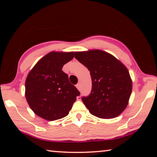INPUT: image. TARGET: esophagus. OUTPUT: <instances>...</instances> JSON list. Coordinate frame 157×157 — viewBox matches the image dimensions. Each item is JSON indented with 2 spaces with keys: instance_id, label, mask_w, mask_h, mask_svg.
<instances>
[{
  "instance_id": "34e87169",
  "label": "esophagus",
  "mask_w": 157,
  "mask_h": 157,
  "mask_svg": "<svg viewBox=\"0 0 157 157\" xmlns=\"http://www.w3.org/2000/svg\"><path fill=\"white\" fill-rule=\"evenodd\" d=\"M76 87H77V89L79 90V91H80V90H81V85H80V84H79V83L77 84H76Z\"/></svg>"
}]
</instances>
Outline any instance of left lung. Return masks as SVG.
<instances>
[{"label":"left lung","instance_id":"obj_1","mask_svg":"<svg viewBox=\"0 0 157 157\" xmlns=\"http://www.w3.org/2000/svg\"><path fill=\"white\" fill-rule=\"evenodd\" d=\"M75 57L90 71L91 91L82 98L89 112L105 119L118 116L132 94V82L127 68L113 55L100 50L76 52Z\"/></svg>","mask_w":157,"mask_h":157}]
</instances>
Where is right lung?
I'll return each mask as SVG.
<instances>
[{"label": "right lung", "instance_id": "1", "mask_svg": "<svg viewBox=\"0 0 157 157\" xmlns=\"http://www.w3.org/2000/svg\"><path fill=\"white\" fill-rule=\"evenodd\" d=\"M73 52H51L41 58L25 81V98L34 113L48 121L68 114L80 93L70 83L63 66L73 59Z\"/></svg>", "mask_w": 157, "mask_h": 157}]
</instances>
